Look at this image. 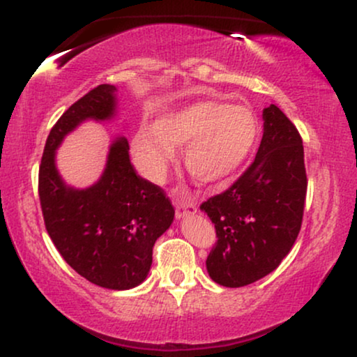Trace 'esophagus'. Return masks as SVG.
Listing matches in <instances>:
<instances>
[{
    "mask_svg": "<svg viewBox=\"0 0 357 357\" xmlns=\"http://www.w3.org/2000/svg\"><path fill=\"white\" fill-rule=\"evenodd\" d=\"M175 213H177V218L188 216V214L197 213V204L190 197H182L180 199H175Z\"/></svg>",
    "mask_w": 357,
    "mask_h": 357,
    "instance_id": "34e87169",
    "label": "esophagus"
}]
</instances>
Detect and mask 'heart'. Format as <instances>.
I'll return each mask as SVG.
<instances>
[{
    "label": "heart",
    "instance_id": "b5f03b06",
    "mask_svg": "<svg viewBox=\"0 0 357 357\" xmlns=\"http://www.w3.org/2000/svg\"><path fill=\"white\" fill-rule=\"evenodd\" d=\"M258 136L253 112L241 104L198 100L160 116L158 123L143 121L131 148L143 172L158 178L185 146V165L195 180L214 185L231 177L245 162Z\"/></svg>",
    "mask_w": 357,
    "mask_h": 357
}]
</instances>
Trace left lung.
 <instances>
[{"label": "left lung", "instance_id": "left-lung-1", "mask_svg": "<svg viewBox=\"0 0 357 357\" xmlns=\"http://www.w3.org/2000/svg\"><path fill=\"white\" fill-rule=\"evenodd\" d=\"M263 138L245 172L202 203L218 241L206 258L218 284L242 287L276 270L299 236L307 193L304 146L294 123L270 105Z\"/></svg>", "mask_w": 357, "mask_h": 357}]
</instances>
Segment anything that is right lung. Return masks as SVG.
Wrapping results in <instances>:
<instances>
[{
  "instance_id": "add662e5",
  "label": "right lung",
  "mask_w": 357,
  "mask_h": 357,
  "mask_svg": "<svg viewBox=\"0 0 357 357\" xmlns=\"http://www.w3.org/2000/svg\"><path fill=\"white\" fill-rule=\"evenodd\" d=\"M115 92L97 86L60 116L43 149L38 197L48 236L68 265L97 286L123 291L148 276L154 243L174 221L172 203L136 174L123 136L110 144L104 174L89 188L68 187L55 164V151L77 125L115 115Z\"/></svg>"
}]
</instances>
